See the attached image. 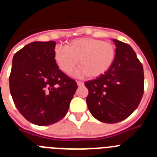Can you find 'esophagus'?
I'll use <instances>...</instances> for the list:
<instances>
[{
  "mask_svg": "<svg viewBox=\"0 0 157 157\" xmlns=\"http://www.w3.org/2000/svg\"><path fill=\"white\" fill-rule=\"evenodd\" d=\"M76 82H77V84H78V86H82L84 85V82H82L77 81Z\"/></svg>",
  "mask_w": 157,
  "mask_h": 157,
  "instance_id": "1",
  "label": "esophagus"
}]
</instances>
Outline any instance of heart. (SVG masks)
Segmentation results:
<instances>
[{"mask_svg":"<svg viewBox=\"0 0 157 157\" xmlns=\"http://www.w3.org/2000/svg\"><path fill=\"white\" fill-rule=\"evenodd\" d=\"M116 56L115 46L109 41L91 37H81L69 41L64 48L56 47L54 60L65 74H71L79 64L76 71L78 77H98L109 70Z\"/></svg>","mask_w":157,"mask_h":157,"instance_id":"1","label":"heart"}]
</instances>
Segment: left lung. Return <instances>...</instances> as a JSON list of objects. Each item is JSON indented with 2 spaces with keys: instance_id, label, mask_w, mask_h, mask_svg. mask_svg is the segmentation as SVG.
I'll return each instance as SVG.
<instances>
[{
  "instance_id": "obj_1",
  "label": "left lung",
  "mask_w": 157,
  "mask_h": 157,
  "mask_svg": "<svg viewBox=\"0 0 157 157\" xmlns=\"http://www.w3.org/2000/svg\"><path fill=\"white\" fill-rule=\"evenodd\" d=\"M114 61L105 74L86 82L88 109L94 118L106 123L123 121L139 105L144 94L143 66L131 47L113 39Z\"/></svg>"
}]
</instances>
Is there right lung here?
Returning a JSON list of instances; mask_svg holds the SVG:
<instances>
[{"label": "right lung", "mask_w": 157, "mask_h": 157, "mask_svg": "<svg viewBox=\"0 0 157 157\" xmlns=\"http://www.w3.org/2000/svg\"><path fill=\"white\" fill-rule=\"evenodd\" d=\"M56 41H34L18 51L9 76L16 109L30 123L48 126L63 119L78 88L54 60Z\"/></svg>", "instance_id": "add662e5"}]
</instances>
